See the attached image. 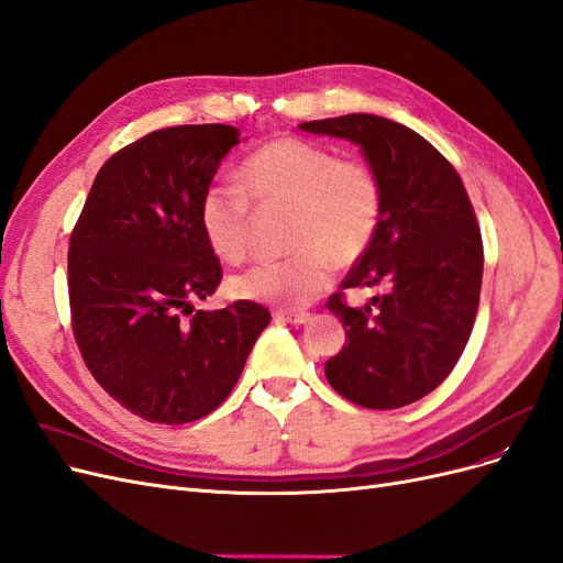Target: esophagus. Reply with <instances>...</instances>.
<instances>
[{
    "mask_svg": "<svg viewBox=\"0 0 563 563\" xmlns=\"http://www.w3.org/2000/svg\"><path fill=\"white\" fill-rule=\"evenodd\" d=\"M274 320L276 322H287V324H303V322H308L311 320V313H306V311H287V308H278V311L274 313Z\"/></svg>",
    "mask_w": 563,
    "mask_h": 563,
    "instance_id": "obj_1",
    "label": "esophagus"
}]
</instances>
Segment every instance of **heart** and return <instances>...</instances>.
<instances>
[{
  "instance_id": "1",
  "label": "heart",
  "mask_w": 563,
  "mask_h": 563,
  "mask_svg": "<svg viewBox=\"0 0 563 563\" xmlns=\"http://www.w3.org/2000/svg\"><path fill=\"white\" fill-rule=\"evenodd\" d=\"M241 189L212 185L196 206L208 247L224 262L250 252L252 198L260 208H289L283 243L292 255L231 278L229 289L247 301L301 306L332 280V266L349 268L376 239L384 217V187L369 163L336 156L330 147L283 135L250 152Z\"/></svg>"
}]
</instances>
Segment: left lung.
<instances>
[{
  "instance_id": "8db88e82",
  "label": "left lung",
  "mask_w": 563,
  "mask_h": 563,
  "mask_svg": "<svg viewBox=\"0 0 563 563\" xmlns=\"http://www.w3.org/2000/svg\"><path fill=\"white\" fill-rule=\"evenodd\" d=\"M299 129L355 142L384 187L376 239L341 283L380 295L365 306L330 297L349 343L324 376L360 407L411 405L451 374L473 332L484 268L473 203L451 163L402 123L346 114Z\"/></svg>"
}]
</instances>
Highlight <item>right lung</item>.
Segmentation results:
<instances>
[{"instance_id":"add662e5","label":"right lung","mask_w":563,"mask_h":563,"mask_svg":"<svg viewBox=\"0 0 563 563\" xmlns=\"http://www.w3.org/2000/svg\"><path fill=\"white\" fill-rule=\"evenodd\" d=\"M233 125H173L100 168L69 235L71 330L90 374L144 421L179 426L220 407L239 380L268 308L233 301L194 311L222 280L196 206Z\"/></svg>"}]
</instances>
